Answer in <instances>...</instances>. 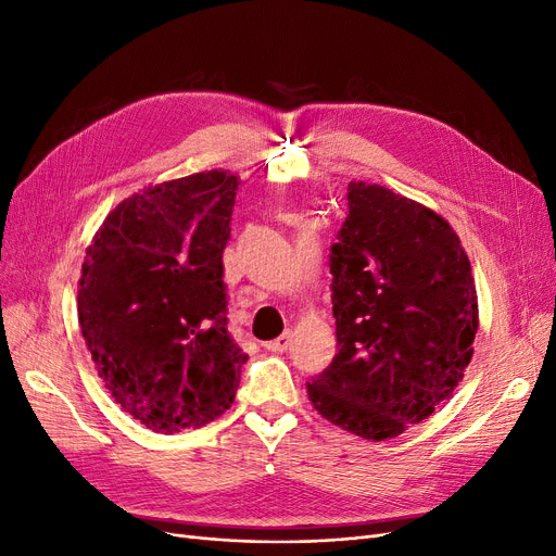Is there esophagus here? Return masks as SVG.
<instances>
[{"mask_svg":"<svg viewBox=\"0 0 556 556\" xmlns=\"http://www.w3.org/2000/svg\"><path fill=\"white\" fill-rule=\"evenodd\" d=\"M291 343H293V333L283 331L279 338H275V341H270V343H265L263 348L268 352H286L288 348H291Z\"/></svg>","mask_w":556,"mask_h":556,"instance_id":"obj_1","label":"esophagus"}]
</instances>
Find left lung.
Instances as JSON below:
<instances>
[{
	"label": "left lung",
	"mask_w": 556,
	"mask_h": 556,
	"mask_svg": "<svg viewBox=\"0 0 556 556\" xmlns=\"http://www.w3.org/2000/svg\"><path fill=\"white\" fill-rule=\"evenodd\" d=\"M329 270L338 354L306 383L316 412L395 439L452 397L472 358L477 288L462 238L433 208L350 181Z\"/></svg>",
	"instance_id": "1"
}]
</instances>
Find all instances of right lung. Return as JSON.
<instances>
[{"label":"right lung","mask_w":556,"mask_h":556,"mask_svg":"<svg viewBox=\"0 0 556 556\" xmlns=\"http://www.w3.org/2000/svg\"><path fill=\"white\" fill-rule=\"evenodd\" d=\"M238 177L144 186L94 231L77 313L94 370L123 412L177 433L220 418L248 361L227 331L223 252Z\"/></svg>","instance_id":"1"}]
</instances>
